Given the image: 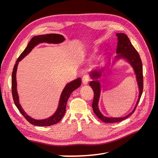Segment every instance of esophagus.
<instances>
[{
	"label": "esophagus",
	"instance_id": "esophagus-1",
	"mask_svg": "<svg viewBox=\"0 0 158 158\" xmlns=\"http://www.w3.org/2000/svg\"><path fill=\"white\" fill-rule=\"evenodd\" d=\"M89 78L88 75H87V74L84 75L83 77H82V82H83V84H87L89 82Z\"/></svg>",
	"mask_w": 158,
	"mask_h": 158
}]
</instances>
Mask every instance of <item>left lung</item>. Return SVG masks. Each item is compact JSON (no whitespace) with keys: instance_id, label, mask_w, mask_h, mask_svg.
I'll return each instance as SVG.
<instances>
[{"instance_id":"1","label":"left lung","mask_w":158,"mask_h":158,"mask_svg":"<svg viewBox=\"0 0 158 158\" xmlns=\"http://www.w3.org/2000/svg\"><path fill=\"white\" fill-rule=\"evenodd\" d=\"M116 35L117 36L118 40L116 52L117 54H120L117 56V59L122 58L127 59L132 66L135 72L138 88H139V96H138V99L135 109H134L132 112L129 113L128 115L124 117L118 118H109L103 116L98 109V102L100 95V84L98 80H94V79H98L101 76L102 73L104 70V69H97L92 71V74H91V76H92V78L94 79V80L91 81L89 82V85L92 88L94 94L92 103L93 111L100 120L108 123L120 122L124 120V119L128 118V117H130L135 112L143 92L142 64L140 55L135 47L132 45L127 35H125V33H117Z\"/></svg>"}]
</instances>
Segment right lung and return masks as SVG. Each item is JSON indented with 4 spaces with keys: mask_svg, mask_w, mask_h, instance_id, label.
<instances>
[{
    "mask_svg": "<svg viewBox=\"0 0 158 158\" xmlns=\"http://www.w3.org/2000/svg\"><path fill=\"white\" fill-rule=\"evenodd\" d=\"M64 37L63 35L60 34H56V33H50V34L34 36L30 40L25 50L22 52V54L18 57V59L16 62V64L14 66L12 74V94L14 102L15 103L16 106L17 107L19 111L22 113V115L24 117L26 120L30 123H31V125L40 127H47L58 123L61 120L62 118L63 117L64 114L66 112V103H67V101L70 94L74 90L80 86L82 81H81L80 78H78L76 80L72 81L71 82L66 85L63 92L61 94L58 108H57L56 111L53 115L50 117L48 118L43 119V120H36V119L32 118L29 115H27L26 112L23 111V109L22 108L20 103H19V97L16 89L17 83L16 78L18 63L23 58V57H25L28 53H30V52L35 45L40 44H43V43H48V44H60V43L64 41Z\"/></svg>",
    "mask_w": 158,
    "mask_h": 158,
    "instance_id": "1",
    "label": "right lung"
}]
</instances>
